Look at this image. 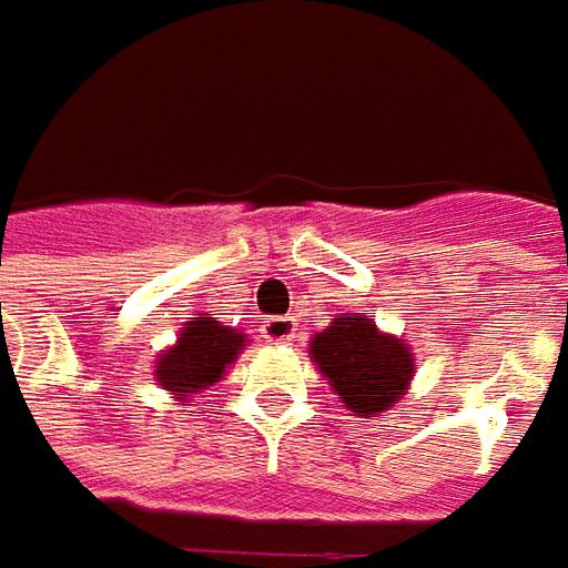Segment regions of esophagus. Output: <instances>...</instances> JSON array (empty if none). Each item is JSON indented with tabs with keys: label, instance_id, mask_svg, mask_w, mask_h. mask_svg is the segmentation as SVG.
Wrapping results in <instances>:
<instances>
[{
	"label": "esophagus",
	"instance_id": "34e87169",
	"mask_svg": "<svg viewBox=\"0 0 568 568\" xmlns=\"http://www.w3.org/2000/svg\"><path fill=\"white\" fill-rule=\"evenodd\" d=\"M265 342H291L296 339V324L293 317H268L263 324Z\"/></svg>",
	"mask_w": 568,
	"mask_h": 568
}]
</instances>
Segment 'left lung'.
Returning a JSON list of instances; mask_svg holds the SVG:
<instances>
[{"mask_svg":"<svg viewBox=\"0 0 568 568\" xmlns=\"http://www.w3.org/2000/svg\"><path fill=\"white\" fill-rule=\"evenodd\" d=\"M308 355L345 409L361 419L392 409L416 376L413 348L364 312L333 317L327 329L312 336Z\"/></svg>","mask_w":568,"mask_h":568,"instance_id":"1","label":"left lung"}]
</instances>
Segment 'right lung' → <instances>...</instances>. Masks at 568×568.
<instances>
[{
    "label": "right lung",
    "instance_id": "1",
    "mask_svg": "<svg viewBox=\"0 0 568 568\" xmlns=\"http://www.w3.org/2000/svg\"><path fill=\"white\" fill-rule=\"evenodd\" d=\"M247 342L251 339L241 329L223 327L216 317H189L174 345L162 348L155 357V385L176 394L180 404H189L192 394L211 388L226 376L229 364H235Z\"/></svg>",
    "mask_w": 568,
    "mask_h": 568
}]
</instances>
